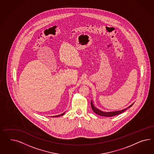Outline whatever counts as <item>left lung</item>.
<instances>
[{
    "label": "left lung",
    "mask_w": 154,
    "mask_h": 154,
    "mask_svg": "<svg viewBox=\"0 0 154 154\" xmlns=\"http://www.w3.org/2000/svg\"><path fill=\"white\" fill-rule=\"evenodd\" d=\"M133 104H134V103L131 104V106H129L128 107L126 108H125V109H121V110H119V111H112V112H104V111H102L99 109L98 108L95 107L94 105L93 104V100H91V108H92V109H93L94 112H95L96 114H97L98 115L105 117L114 116H116V115H119V114H120V113H122L125 112L127 109H128L129 108L133 106Z\"/></svg>",
    "instance_id": "left-lung-1"
}]
</instances>
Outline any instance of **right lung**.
I'll use <instances>...</instances> for the list:
<instances>
[{
  "instance_id": "right-lung-1",
  "label": "right lung",
  "mask_w": 154,
  "mask_h": 154,
  "mask_svg": "<svg viewBox=\"0 0 154 154\" xmlns=\"http://www.w3.org/2000/svg\"><path fill=\"white\" fill-rule=\"evenodd\" d=\"M65 113V112H64V113H61V114H60V115H57V116H53V117H57L61 116L64 115Z\"/></svg>"
}]
</instances>
